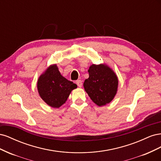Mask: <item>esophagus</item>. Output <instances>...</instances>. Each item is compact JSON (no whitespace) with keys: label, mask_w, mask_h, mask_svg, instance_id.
Listing matches in <instances>:
<instances>
[{"label":"esophagus","mask_w":161,"mask_h":161,"mask_svg":"<svg viewBox=\"0 0 161 161\" xmlns=\"http://www.w3.org/2000/svg\"><path fill=\"white\" fill-rule=\"evenodd\" d=\"M76 84L79 87H81L82 85V80H78L76 81Z\"/></svg>","instance_id":"1"}]
</instances>
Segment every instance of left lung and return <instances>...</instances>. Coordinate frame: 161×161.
I'll return each instance as SVG.
<instances>
[{"instance_id":"8db88e82","label":"left lung","mask_w":161,"mask_h":161,"mask_svg":"<svg viewBox=\"0 0 161 161\" xmlns=\"http://www.w3.org/2000/svg\"><path fill=\"white\" fill-rule=\"evenodd\" d=\"M89 77L84 82V88L91 100L99 106L108 104L117 92L118 79L108 66L92 64L88 70Z\"/></svg>"}]
</instances>
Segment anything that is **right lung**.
<instances>
[{"mask_svg": "<svg viewBox=\"0 0 161 161\" xmlns=\"http://www.w3.org/2000/svg\"><path fill=\"white\" fill-rule=\"evenodd\" d=\"M77 85L63 77L56 64L50 66L37 81V89L41 98L52 108H58L69 98Z\"/></svg>", "mask_w": 161, "mask_h": 161, "instance_id": "right-lung-1", "label": "right lung"}]
</instances>
